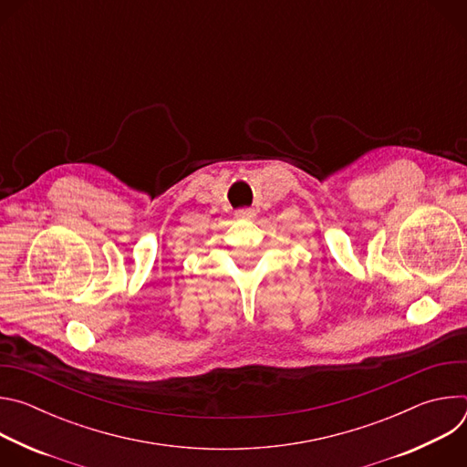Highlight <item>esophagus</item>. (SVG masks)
Instances as JSON below:
<instances>
[{
    "label": "esophagus",
    "instance_id": "34e87169",
    "mask_svg": "<svg viewBox=\"0 0 467 467\" xmlns=\"http://www.w3.org/2000/svg\"><path fill=\"white\" fill-rule=\"evenodd\" d=\"M234 216H236L238 220H253V218L256 216V213H254L253 209H238V211L234 213Z\"/></svg>",
    "mask_w": 467,
    "mask_h": 467
}]
</instances>
